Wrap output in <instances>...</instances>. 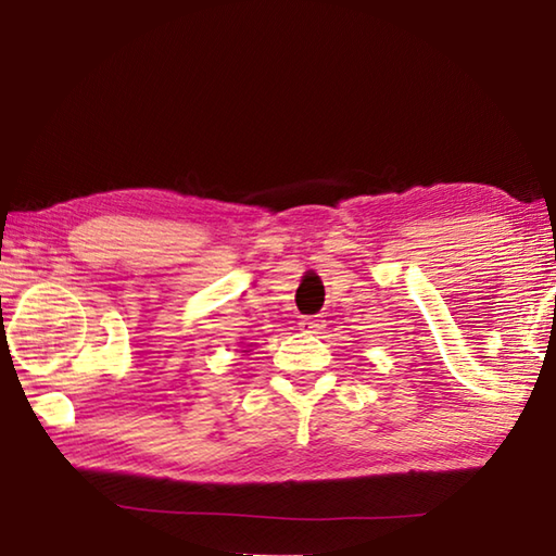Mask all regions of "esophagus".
Instances as JSON below:
<instances>
[{"mask_svg": "<svg viewBox=\"0 0 556 556\" xmlns=\"http://www.w3.org/2000/svg\"><path fill=\"white\" fill-rule=\"evenodd\" d=\"M300 328L304 333H321L324 331V321L321 319H312V316H307V319L300 321Z\"/></svg>", "mask_w": 556, "mask_h": 556, "instance_id": "obj_1", "label": "esophagus"}]
</instances>
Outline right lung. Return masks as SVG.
<instances>
[{
	"label": "right lung",
	"instance_id": "right-lung-1",
	"mask_svg": "<svg viewBox=\"0 0 556 556\" xmlns=\"http://www.w3.org/2000/svg\"><path fill=\"white\" fill-rule=\"evenodd\" d=\"M242 353H249V350H242Z\"/></svg>",
	"mask_w": 556,
	"mask_h": 556
}]
</instances>
